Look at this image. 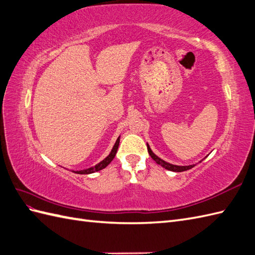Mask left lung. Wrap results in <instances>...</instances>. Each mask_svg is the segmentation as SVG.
Returning <instances> with one entry per match:
<instances>
[{
    "instance_id": "1",
    "label": "left lung",
    "mask_w": 255,
    "mask_h": 255,
    "mask_svg": "<svg viewBox=\"0 0 255 255\" xmlns=\"http://www.w3.org/2000/svg\"><path fill=\"white\" fill-rule=\"evenodd\" d=\"M146 146H147V152H149L150 156L154 159V161L161 165L162 167H164L165 169L167 170H170V171H176V173H180V171H185V170H188V169H191L192 167H194V165H188V166H178V165H174V164H170V163H167L165 162L164 159H162L161 157H158L156 154H154L153 153V151L151 150L150 145L146 143Z\"/></svg>"
}]
</instances>
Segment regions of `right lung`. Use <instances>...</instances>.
I'll use <instances>...</instances> for the list:
<instances>
[{"label":"right lung","mask_w":255,"mask_h":255,"mask_svg":"<svg viewBox=\"0 0 255 255\" xmlns=\"http://www.w3.org/2000/svg\"><path fill=\"white\" fill-rule=\"evenodd\" d=\"M120 138H121V135L117 138V140H116V142H115V144H114V146H113V149H112L110 154H109L108 156H106V157L103 159V161H101L99 164L94 165V166H92V167H89V168H87V169H82V170H77V171H74V173L80 174V175H88V174L96 173V171H99V170H101V169L105 168L112 161H113L115 155H116L118 145H120Z\"/></svg>","instance_id":"1"}]
</instances>
